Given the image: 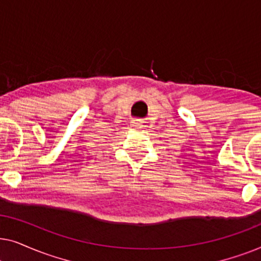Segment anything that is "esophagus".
<instances>
[{
	"mask_svg": "<svg viewBox=\"0 0 261 261\" xmlns=\"http://www.w3.org/2000/svg\"><path fill=\"white\" fill-rule=\"evenodd\" d=\"M132 127L133 128H135V129H141V128H144V127H146V121H141V120H138V119H135V120H132Z\"/></svg>",
	"mask_w": 261,
	"mask_h": 261,
	"instance_id": "34e87169",
	"label": "esophagus"
}]
</instances>
